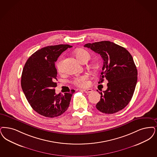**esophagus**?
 Masks as SVG:
<instances>
[{
  "instance_id": "obj_1",
  "label": "esophagus",
  "mask_w": 157,
  "mask_h": 157,
  "mask_svg": "<svg viewBox=\"0 0 157 157\" xmlns=\"http://www.w3.org/2000/svg\"><path fill=\"white\" fill-rule=\"evenodd\" d=\"M83 91L86 93V94H89V93H91L93 92V90L91 89H83Z\"/></svg>"
}]
</instances>
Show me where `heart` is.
<instances>
[{
	"label": "heart",
	"mask_w": 157,
	"mask_h": 157,
	"mask_svg": "<svg viewBox=\"0 0 157 157\" xmlns=\"http://www.w3.org/2000/svg\"><path fill=\"white\" fill-rule=\"evenodd\" d=\"M76 56L77 58L82 63L88 62L90 59L91 56L90 53L85 50L78 49L75 52ZM56 68L59 73H61L63 71V59H60L56 63ZM74 84L76 86L81 88H85L88 86L89 84V76L88 75H83L75 78L74 81Z\"/></svg>",
	"instance_id": "heart-1"
}]
</instances>
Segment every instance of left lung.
Listing matches in <instances>:
<instances>
[{
	"label": "left lung",
	"instance_id": "8db88e82",
	"mask_svg": "<svg viewBox=\"0 0 157 157\" xmlns=\"http://www.w3.org/2000/svg\"><path fill=\"white\" fill-rule=\"evenodd\" d=\"M84 47L100 54L103 60L98 83H102L104 78L109 82L106 90L99 92L101 100L96 105L97 109L106 114L118 112L131 101L137 82V70L132 55L125 48L109 41Z\"/></svg>",
	"mask_w": 157,
	"mask_h": 157
}]
</instances>
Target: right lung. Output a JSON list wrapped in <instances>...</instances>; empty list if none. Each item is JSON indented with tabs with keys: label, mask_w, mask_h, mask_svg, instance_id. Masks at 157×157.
I'll use <instances>...</instances> for the list:
<instances>
[{
	"label": "right lung",
	"mask_w": 157,
	"mask_h": 157,
	"mask_svg": "<svg viewBox=\"0 0 157 157\" xmlns=\"http://www.w3.org/2000/svg\"><path fill=\"white\" fill-rule=\"evenodd\" d=\"M68 44L51 45L38 50L29 58L23 69L21 85L33 109L47 117H56L68 108L71 93L56 94L57 71L55 63Z\"/></svg>",
	"instance_id": "obj_1"
}]
</instances>
